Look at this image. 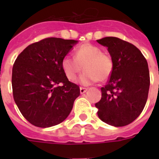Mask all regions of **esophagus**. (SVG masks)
I'll return each instance as SVG.
<instances>
[{
    "label": "esophagus",
    "instance_id": "obj_1",
    "mask_svg": "<svg viewBox=\"0 0 159 159\" xmlns=\"http://www.w3.org/2000/svg\"><path fill=\"white\" fill-rule=\"evenodd\" d=\"M87 91V89L86 87H80V92H81V94H83V93H85Z\"/></svg>",
    "mask_w": 159,
    "mask_h": 159
}]
</instances>
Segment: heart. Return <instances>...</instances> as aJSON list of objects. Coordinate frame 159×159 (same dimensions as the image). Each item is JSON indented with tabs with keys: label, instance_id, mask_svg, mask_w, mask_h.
<instances>
[{
	"label": "heart",
	"instance_id": "1",
	"mask_svg": "<svg viewBox=\"0 0 159 159\" xmlns=\"http://www.w3.org/2000/svg\"><path fill=\"white\" fill-rule=\"evenodd\" d=\"M62 71L70 81L77 78L82 71L79 82L89 85L92 82H104L110 77L113 71V60L108 53H103L101 48L89 43L82 44L75 52V57L66 56L61 62Z\"/></svg>",
	"mask_w": 159,
	"mask_h": 159
}]
</instances>
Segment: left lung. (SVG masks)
<instances>
[{
  "label": "left lung",
  "instance_id": "8db88e82",
  "mask_svg": "<svg viewBox=\"0 0 159 159\" xmlns=\"http://www.w3.org/2000/svg\"><path fill=\"white\" fill-rule=\"evenodd\" d=\"M107 47L113 71L102 87V99L96 103L97 115L110 125L132 123L143 111L148 99L150 77L147 60L132 43L116 37L97 40Z\"/></svg>",
  "mask_w": 159,
  "mask_h": 159
}]
</instances>
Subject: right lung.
Returning a JSON list of instances; mask_svg holds the SVG:
<instances>
[{
	"label": "right lung",
	"mask_w": 159,
	"mask_h": 159,
	"mask_svg": "<svg viewBox=\"0 0 159 159\" xmlns=\"http://www.w3.org/2000/svg\"><path fill=\"white\" fill-rule=\"evenodd\" d=\"M77 43L73 39L46 38L26 47L15 61L12 90L16 104L34 125H58L72 111L80 88L69 82L61 62Z\"/></svg>",
	"instance_id": "right-lung-1"
}]
</instances>
